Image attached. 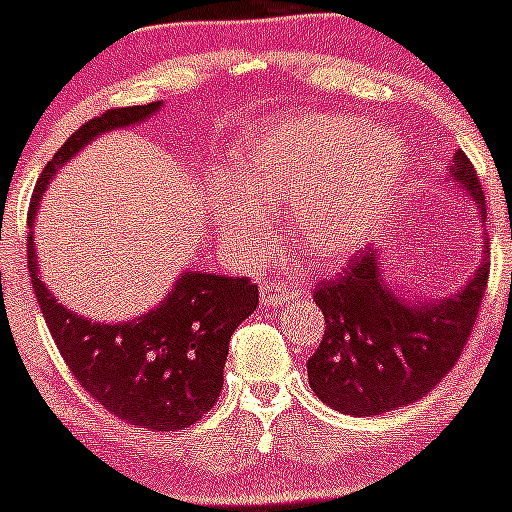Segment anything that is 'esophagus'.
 <instances>
[{
    "label": "esophagus",
    "mask_w": 512,
    "mask_h": 512,
    "mask_svg": "<svg viewBox=\"0 0 512 512\" xmlns=\"http://www.w3.org/2000/svg\"><path fill=\"white\" fill-rule=\"evenodd\" d=\"M295 298V288L286 286V283H276V281H266L261 286V303L266 308H273V305H283L288 300Z\"/></svg>",
    "instance_id": "esophagus-1"
}]
</instances>
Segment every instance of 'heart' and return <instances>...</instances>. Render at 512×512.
Instances as JSON below:
<instances>
[{"label": "heart", "instance_id": "heart-1", "mask_svg": "<svg viewBox=\"0 0 512 512\" xmlns=\"http://www.w3.org/2000/svg\"><path fill=\"white\" fill-rule=\"evenodd\" d=\"M409 170L407 142L360 118L305 115L256 135L234 165L236 187L219 182L209 219L219 239L258 258L271 239V209H288L305 256L345 261L365 249Z\"/></svg>", "mask_w": 512, "mask_h": 512}]
</instances>
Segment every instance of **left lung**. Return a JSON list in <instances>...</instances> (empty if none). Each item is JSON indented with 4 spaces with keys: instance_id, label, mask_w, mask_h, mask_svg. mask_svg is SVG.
<instances>
[{
    "instance_id": "1",
    "label": "left lung",
    "mask_w": 512,
    "mask_h": 512,
    "mask_svg": "<svg viewBox=\"0 0 512 512\" xmlns=\"http://www.w3.org/2000/svg\"><path fill=\"white\" fill-rule=\"evenodd\" d=\"M446 184L466 192L486 217L483 187L463 150L453 152ZM486 249L456 293L434 300L394 293L379 246L357 254L333 281H320L313 300L325 315V335L308 360L320 402L342 414L377 416L426 397L456 365L476 323L491 268Z\"/></svg>"
}]
</instances>
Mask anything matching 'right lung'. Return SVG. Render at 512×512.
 Instances as JSON below:
<instances>
[{
	"label": "right lung",
	"instance_id": "1",
	"mask_svg": "<svg viewBox=\"0 0 512 512\" xmlns=\"http://www.w3.org/2000/svg\"><path fill=\"white\" fill-rule=\"evenodd\" d=\"M162 100L108 110L88 120L51 157L29 209V273L51 337L81 387L110 414L150 431L192 426L217 404L234 330L258 305L249 278L182 271L165 298L125 323H100L56 300L39 276L34 219L51 179L105 133L133 128L160 113Z\"/></svg>",
	"mask_w": 512,
	"mask_h": 512
}]
</instances>
